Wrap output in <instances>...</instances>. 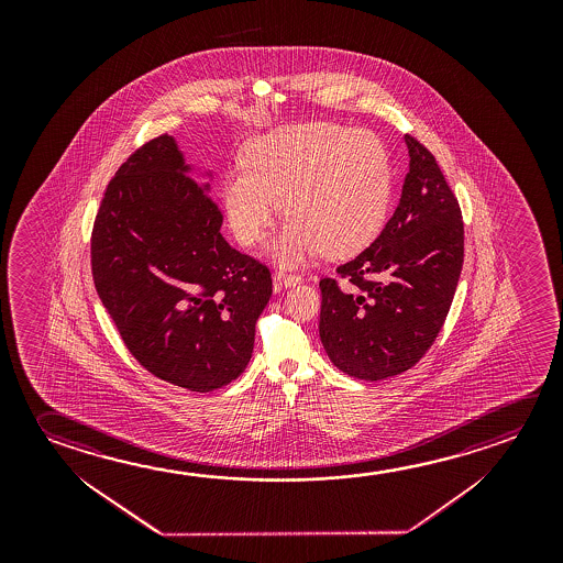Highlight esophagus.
I'll return each instance as SVG.
<instances>
[{
	"label": "esophagus",
	"mask_w": 563,
	"mask_h": 563,
	"mask_svg": "<svg viewBox=\"0 0 563 563\" xmlns=\"http://www.w3.org/2000/svg\"><path fill=\"white\" fill-rule=\"evenodd\" d=\"M273 283L277 288H286V286H296L302 283V278L298 277V275H290V273H285V271H277L275 275H273Z\"/></svg>",
	"instance_id": "esophagus-1"
}]
</instances>
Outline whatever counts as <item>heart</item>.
Listing matches in <instances>:
<instances>
[{
  "mask_svg": "<svg viewBox=\"0 0 563 563\" xmlns=\"http://www.w3.org/2000/svg\"><path fill=\"white\" fill-rule=\"evenodd\" d=\"M393 168L387 147L367 130L330 121L285 125L255 139L245 166L223 176L222 198L233 235L253 247L280 213L290 218L271 245L278 263L316 253L350 257L375 240L387 218Z\"/></svg>",
  "mask_w": 563,
  "mask_h": 563,
  "instance_id": "1",
  "label": "heart"
}]
</instances>
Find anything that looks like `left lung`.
<instances>
[{
	"instance_id": "8db88e82",
	"label": "left lung",
	"mask_w": 563,
	"mask_h": 563,
	"mask_svg": "<svg viewBox=\"0 0 563 563\" xmlns=\"http://www.w3.org/2000/svg\"><path fill=\"white\" fill-rule=\"evenodd\" d=\"M408 175L377 240L322 278L320 340L350 377L380 380L415 367L442 330L463 267L457 198L432 153L406 135Z\"/></svg>"
}]
</instances>
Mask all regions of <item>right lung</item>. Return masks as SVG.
I'll return each instance as SVG.
<instances>
[{
    "mask_svg": "<svg viewBox=\"0 0 563 563\" xmlns=\"http://www.w3.org/2000/svg\"><path fill=\"white\" fill-rule=\"evenodd\" d=\"M194 175L173 135L137 148L96 216L92 275L131 355L166 383L210 393L247 367L273 280L223 240L210 183Z\"/></svg>",
    "mask_w": 563,
    "mask_h": 563,
    "instance_id": "add662e5",
    "label": "right lung"
}]
</instances>
